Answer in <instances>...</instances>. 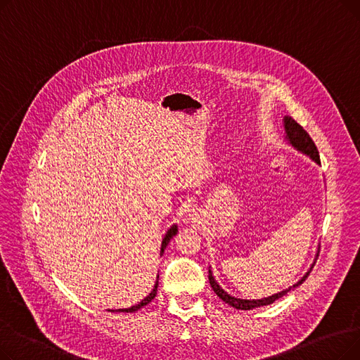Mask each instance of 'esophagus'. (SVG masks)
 <instances>
[{"mask_svg": "<svg viewBox=\"0 0 360 360\" xmlns=\"http://www.w3.org/2000/svg\"><path fill=\"white\" fill-rule=\"evenodd\" d=\"M195 217H197V213H194V210H193V213H190L186 216V220H191V221H195Z\"/></svg>", "mask_w": 360, "mask_h": 360, "instance_id": "34e87169", "label": "esophagus"}]
</instances>
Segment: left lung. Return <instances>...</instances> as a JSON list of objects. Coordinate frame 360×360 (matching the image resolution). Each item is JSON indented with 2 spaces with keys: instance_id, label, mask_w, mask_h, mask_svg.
I'll list each match as a JSON object with an SVG mask.
<instances>
[{
  "instance_id": "left-lung-1",
  "label": "left lung",
  "mask_w": 360,
  "mask_h": 360,
  "mask_svg": "<svg viewBox=\"0 0 360 360\" xmlns=\"http://www.w3.org/2000/svg\"><path fill=\"white\" fill-rule=\"evenodd\" d=\"M283 128H285V141L288 146L293 147L296 151H299V153H302L304 156L309 158L312 162H315L318 166H321V160H319V155H318V150L312 141V139L309 137L308 132L302 128L292 117L289 115H285L283 117ZM318 252H319V248L315 254V259L314 262L311 264L309 270L302 276V278H299L293 286H289L288 289L281 290V292H277L271 296H267V297H261V299H242V297H236V296H232L229 295L228 292H226L219 283L217 280L214 278L213 276V271H212V267H209V280H210V285H212V289L214 290V293L223 300L226 302V304L236 308V309H240V311H250V309H255V308H259V307H266V305H271L273 302H276L277 299L283 297L285 295H288L292 289L300 286L302 283H304L307 280V277L309 276V273L312 271L314 269V264L318 258Z\"/></svg>"
}]
</instances>
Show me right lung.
Segmentation results:
<instances>
[{
  "mask_svg": "<svg viewBox=\"0 0 360 360\" xmlns=\"http://www.w3.org/2000/svg\"><path fill=\"white\" fill-rule=\"evenodd\" d=\"M178 233V226H176V223H174L172 226H170V228L166 231V233H165V236H163V239H162V245H160V255H163V252H165V250H166V247H167V243L170 242V239H172L175 235ZM158 286H159V276H158V278H156V283H155V286H153V290H151L143 300H140L137 305H132L131 308H121V309H108L109 312H136V311H139V309H141L143 307H146L147 304H150L151 300L155 299V296H156V293H158Z\"/></svg>",
  "mask_w": 360,
  "mask_h": 360,
  "instance_id": "right-lung-1",
  "label": "right lung"
}]
</instances>
